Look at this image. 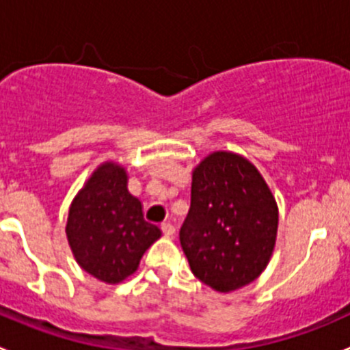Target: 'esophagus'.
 Segmentation results:
<instances>
[{"label":"esophagus","instance_id":"obj_1","mask_svg":"<svg viewBox=\"0 0 350 350\" xmlns=\"http://www.w3.org/2000/svg\"><path fill=\"white\" fill-rule=\"evenodd\" d=\"M161 228H162V234H164L167 239H171L172 235H174V232H176L174 225L169 224V221H164V224L161 225Z\"/></svg>","mask_w":350,"mask_h":350}]
</instances>
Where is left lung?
I'll return each mask as SVG.
<instances>
[{"label":"left lung","mask_w":350,"mask_h":350,"mask_svg":"<svg viewBox=\"0 0 350 350\" xmlns=\"http://www.w3.org/2000/svg\"><path fill=\"white\" fill-rule=\"evenodd\" d=\"M278 221L276 198L256 165L241 154L215 150L193 169L191 206L179 241L201 283L232 293L267 267Z\"/></svg>","instance_id":"left-lung-1"}]
</instances>
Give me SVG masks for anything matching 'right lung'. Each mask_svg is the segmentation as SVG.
Segmentation results:
<instances>
[{"mask_svg": "<svg viewBox=\"0 0 350 350\" xmlns=\"http://www.w3.org/2000/svg\"><path fill=\"white\" fill-rule=\"evenodd\" d=\"M66 235L81 269L103 283L118 284L139 269L142 256L162 232L144 218L142 201L130 195L126 169L107 161L74 196Z\"/></svg>", "mask_w": 350, "mask_h": 350, "instance_id": "add662e5", "label": "right lung"}]
</instances>
